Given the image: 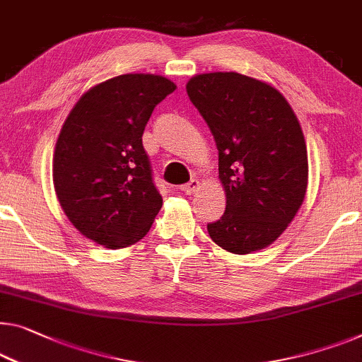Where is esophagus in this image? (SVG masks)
Wrapping results in <instances>:
<instances>
[{"label":"esophagus","mask_w":362,"mask_h":362,"mask_svg":"<svg viewBox=\"0 0 362 362\" xmlns=\"http://www.w3.org/2000/svg\"><path fill=\"white\" fill-rule=\"evenodd\" d=\"M198 185H199L198 180L197 179H192L188 183H185V185H182V192L185 193V195H192V193L197 192Z\"/></svg>","instance_id":"esophagus-1"}]
</instances>
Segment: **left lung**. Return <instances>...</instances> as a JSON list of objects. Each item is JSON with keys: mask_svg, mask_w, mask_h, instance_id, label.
Wrapping results in <instances>:
<instances>
[{"mask_svg": "<svg viewBox=\"0 0 362 362\" xmlns=\"http://www.w3.org/2000/svg\"><path fill=\"white\" fill-rule=\"evenodd\" d=\"M187 93L211 129L226 211L208 224L213 242L233 253L265 249L304 202L307 148L291 105L276 89L239 73L192 78Z\"/></svg>", "mask_w": 362, "mask_h": 362, "instance_id": "8db88e82", "label": "left lung"}]
</instances>
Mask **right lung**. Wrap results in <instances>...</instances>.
Segmentation results:
<instances>
[{
    "instance_id": "1",
    "label": "right lung",
    "mask_w": 362,
    "mask_h": 362,
    "mask_svg": "<svg viewBox=\"0 0 362 362\" xmlns=\"http://www.w3.org/2000/svg\"><path fill=\"white\" fill-rule=\"evenodd\" d=\"M175 90L156 74H122L94 86L62 128L53 183L64 214L88 239L122 249L143 239L163 206L143 132Z\"/></svg>"
}]
</instances>
